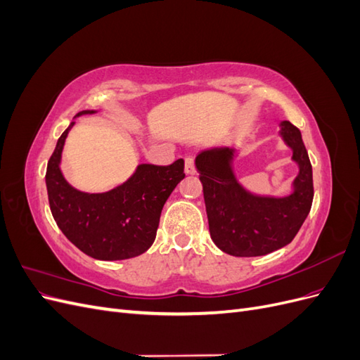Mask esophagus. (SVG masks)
<instances>
[{
	"label": "esophagus",
	"mask_w": 360,
	"mask_h": 360,
	"mask_svg": "<svg viewBox=\"0 0 360 360\" xmlns=\"http://www.w3.org/2000/svg\"><path fill=\"white\" fill-rule=\"evenodd\" d=\"M184 172L195 174V160H193V158L188 156L186 159H184Z\"/></svg>",
	"instance_id": "1"
}]
</instances>
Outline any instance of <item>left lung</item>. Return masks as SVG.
Returning <instances> with one entry per match:
<instances>
[{
	"instance_id": "8db88e82",
	"label": "left lung",
	"mask_w": 360,
	"mask_h": 360,
	"mask_svg": "<svg viewBox=\"0 0 360 360\" xmlns=\"http://www.w3.org/2000/svg\"><path fill=\"white\" fill-rule=\"evenodd\" d=\"M279 126V135L299 165L292 192L287 197H261L246 191L234 176L233 147L202 150L195 159L212 240L225 254L259 257L284 248L296 237L311 210L312 167L302 134L290 122Z\"/></svg>"
}]
</instances>
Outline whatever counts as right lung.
Wrapping results in <instances>:
<instances>
[{"label": "right lung", "mask_w": 360, "mask_h": 360, "mask_svg": "<svg viewBox=\"0 0 360 360\" xmlns=\"http://www.w3.org/2000/svg\"><path fill=\"white\" fill-rule=\"evenodd\" d=\"M94 112L86 110L76 117ZM73 124L58 138L46 168L53 219L76 248L96 259L117 261L144 254L156 238L163 204L184 179V160L167 167L141 163L132 177L111 191L81 192L70 186L60 169L63 147Z\"/></svg>", "instance_id": "obj_1"}]
</instances>
